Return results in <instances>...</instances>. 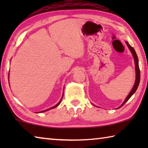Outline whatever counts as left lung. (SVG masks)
<instances>
[{"instance_id":"left-lung-1","label":"left lung","mask_w":148,"mask_h":148,"mask_svg":"<svg viewBox=\"0 0 148 148\" xmlns=\"http://www.w3.org/2000/svg\"><path fill=\"white\" fill-rule=\"evenodd\" d=\"M126 44L127 45V46L129 47V49L131 50V51L132 52V56H133V57H134V63H135V69H136V80H135L134 85L133 87H132V89L131 91V92H130V93L129 94L128 96H127L126 99L125 100L123 103L122 104L121 106H120L119 108H121V106H123L125 102H126L130 98H131L132 95H133L135 92V91H136L138 87V86H139L140 80V69H139V65H138V57H137V55L136 53V51H135V50H134L133 47L130 46V44L128 43V42H126Z\"/></svg>"}]
</instances>
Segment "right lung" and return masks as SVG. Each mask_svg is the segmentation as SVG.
<instances>
[{"mask_svg":"<svg viewBox=\"0 0 148 148\" xmlns=\"http://www.w3.org/2000/svg\"><path fill=\"white\" fill-rule=\"evenodd\" d=\"M62 99H61V101H60L59 102V103H57L56 105V106H54L53 107H51V108H49V109H47V110H44V111H41L40 112V113H41V112H45V111H47V110H51V109H53V108H56L57 106H59V104L60 103H61V100H62ZM39 113H40V112H39Z\"/></svg>","mask_w":148,"mask_h":148,"instance_id":"1","label":"right lung"}]
</instances>
